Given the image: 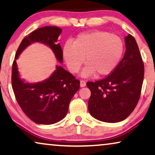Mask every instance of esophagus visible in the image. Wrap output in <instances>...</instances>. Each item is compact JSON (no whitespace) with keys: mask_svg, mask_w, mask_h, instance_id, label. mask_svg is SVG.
I'll use <instances>...</instances> for the list:
<instances>
[{"mask_svg":"<svg viewBox=\"0 0 155 155\" xmlns=\"http://www.w3.org/2000/svg\"><path fill=\"white\" fill-rule=\"evenodd\" d=\"M85 86H86L85 81L83 80H80V87H85Z\"/></svg>","mask_w":155,"mask_h":155,"instance_id":"34e87169","label":"esophagus"}]
</instances>
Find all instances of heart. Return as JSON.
Returning a JSON list of instances; mask_svg holds the SVG:
<instances>
[{
	"label": "heart",
	"mask_w": 155,
	"mask_h": 155,
	"mask_svg": "<svg viewBox=\"0 0 155 155\" xmlns=\"http://www.w3.org/2000/svg\"><path fill=\"white\" fill-rule=\"evenodd\" d=\"M124 52L121 38L104 31H94L78 35L73 43L68 41L63 54L70 71L76 73L84 61L82 75L90 77L111 74L119 64ZM85 59H84V58Z\"/></svg>",
	"instance_id": "1"
}]
</instances>
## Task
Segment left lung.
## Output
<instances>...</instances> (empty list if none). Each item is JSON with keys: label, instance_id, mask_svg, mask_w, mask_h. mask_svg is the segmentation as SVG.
Segmentation results:
<instances>
[{"label": "left lung", "instance_id": "left-lung-1", "mask_svg": "<svg viewBox=\"0 0 155 155\" xmlns=\"http://www.w3.org/2000/svg\"><path fill=\"white\" fill-rule=\"evenodd\" d=\"M126 51L117 68L104 79L87 82L91 91L88 109L97 120L116 123L128 117L138 102L144 79V63L135 38L125 37Z\"/></svg>", "mask_w": 155, "mask_h": 155}]
</instances>
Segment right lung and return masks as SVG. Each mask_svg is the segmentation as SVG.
<instances>
[{"mask_svg":"<svg viewBox=\"0 0 155 155\" xmlns=\"http://www.w3.org/2000/svg\"><path fill=\"white\" fill-rule=\"evenodd\" d=\"M61 32V28L51 26L32 31L22 39L12 63V87L16 100L26 116L38 124H56L66 116L70 101L80 89V80L59 65L44 81L25 82L19 76L16 59L27 46L40 42L49 46L57 60L63 62V50L57 44Z\"/></svg>","mask_w":155,"mask_h":155,"instance_id":"add662e5","label":"right lung"}]
</instances>
